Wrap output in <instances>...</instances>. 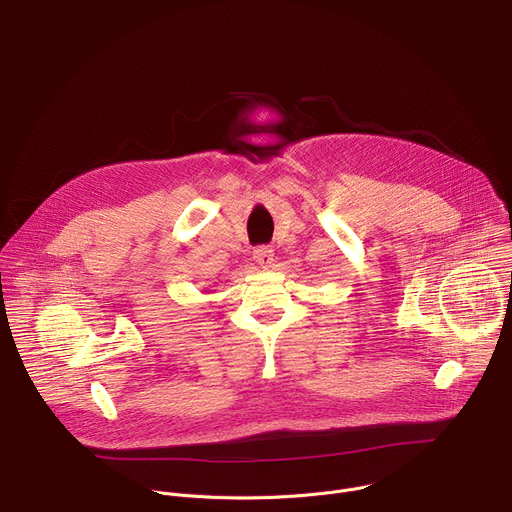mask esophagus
Wrapping results in <instances>:
<instances>
[{
    "label": "esophagus",
    "instance_id": "34e87169",
    "mask_svg": "<svg viewBox=\"0 0 512 512\" xmlns=\"http://www.w3.org/2000/svg\"><path fill=\"white\" fill-rule=\"evenodd\" d=\"M253 259L261 269H269L273 265V249L271 247H257L253 251Z\"/></svg>",
    "mask_w": 512,
    "mask_h": 512
}]
</instances>
